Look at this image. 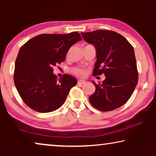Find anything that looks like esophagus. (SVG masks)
Wrapping results in <instances>:
<instances>
[{"mask_svg":"<svg viewBox=\"0 0 156 156\" xmlns=\"http://www.w3.org/2000/svg\"><path fill=\"white\" fill-rule=\"evenodd\" d=\"M78 84H80V85L84 84H86V82H85V81H84V80H78Z\"/></svg>","mask_w":156,"mask_h":156,"instance_id":"esophagus-1","label":"esophagus"}]
</instances>
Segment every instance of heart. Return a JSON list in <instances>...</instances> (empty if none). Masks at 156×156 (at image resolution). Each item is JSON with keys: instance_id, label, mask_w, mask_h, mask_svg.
I'll use <instances>...</instances> for the list:
<instances>
[{"instance_id": "obj_1", "label": "heart", "mask_w": 156, "mask_h": 156, "mask_svg": "<svg viewBox=\"0 0 156 156\" xmlns=\"http://www.w3.org/2000/svg\"><path fill=\"white\" fill-rule=\"evenodd\" d=\"M71 72L72 74H74V75L79 76V77H84V76L86 75V70H85L84 68L82 67H73L71 69Z\"/></svg>"}]
</instances>
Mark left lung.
<instances>
[{
	"label": "left lung",
	"instance_id": "8db88e82",
	"mask_svg": "<svg viewBox=\"0 0 156 156\" xmlns=\"http://www.w3.org/2000/svg\"><path fill=\"white\" fill-rule=\"evenodd\" d=\"M85 41L96 49L97 62L93 74L104 73L106 79L97 84L89 102L101 112L119 108L131 97L138 84V71L133 48L124 37L111 30L81 33Z\"/></svg>",
	"mask_w": 156,
	"mask_h": 156
}]
</instances>
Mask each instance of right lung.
<instances>
[{"label": "right lung", "instance_id": "obj_1", "mask_svg": "<svg viewBox=\"0 0 156 156\" xmlns=\"http://www.w3.org/2000/svg\"><path fill=\"white\" fill-rule=\"evenodd\" d=\"M80 40L82 37L76 32L42 34L21 47L15 64L14 83L27 106L48 113L64 104L77 80L67 74L58 80L53 67L65 61L69 49Z\"/></svg>", "mask_w": 156, "mask_h": 156}]
</instances>
